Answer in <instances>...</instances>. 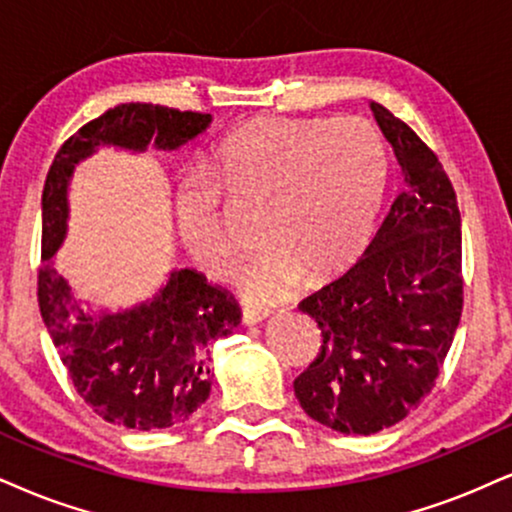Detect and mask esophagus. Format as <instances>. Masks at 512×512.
I'll return each instance as SVG.
<instances>
[{"mask_svg": "<svg viewBox=\"0 0 512 512\" xmlns=\"http://www.w3.org/2000/svg\"><path fill=\"white\" fill-rule=\"evenodd\" d=\"M266 318H268V311H256V308H244V311H242V323L246 327L263 323Z\"/></svg>", "mask_w": 512, "mask_h": 512, "instance_id": "obj_1", "label": "esophagus"}]
</instances>
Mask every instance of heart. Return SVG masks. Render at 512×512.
<instances>
[{
    "mask_svg": "<svg viewBox=\"0 0 512 512\" xmlns=\"http://www.w3.org/2000/svg\"><path fill=\"white\" fill-rule=\"evenodd\" d=\"M208 178L182 182L173 213L182 246L213 280L232 270L218 189L261 204L263 244L235 273L244 301H282L301 277L323 280L368 242L389 178L387 144L368 118H258L232 132L208 163Z\"/></svg>",
    "mask_w": 512,
    "mask_h": 512,
    "instance_id": "1",
    "label": "heart"
}]
</instances>
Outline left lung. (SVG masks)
<instances>
[{"mask_svg":"<svg viewBox=\"0 0 512 512\" xmlns=\"http://www.w3.org/2000/svg\"><path fill=\"white\" fill-rule=\"evenodd\" d=\"M406 189L353 266L301 301L320 353L294 380L306 415L342 434H375L430 394L463 311L460 211L437 154L370 102Z\"/></svg>","mask_w":512,"mask_h":512,"instance_id":"8db88e82","label":"left lung"}]
</instances>
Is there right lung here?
I'll use <instances>...</instances> for the list:
<instances>
[{
    "label": "right lung",
    "instance_id": "right-lung-1",
    "mask_svg": "<svg viewBox=\"0 0 512 512\" xmlns=\"http://www.w3.org/2000/svg\"><path fill=\"white\" fill-rule=\"evenodd\" d=\"M211 113L130 102L113 106L56 151L42 192V268L37 301L49 337L85 403L128 430L187 422L211 394L208 346L239 325L225 289L192 268L170 270L156 294L121 311H97L73 294L54 266L68 232L75 166L102 147L142 154L149 144L178 151L211 128Z\"/></svg>",
    "mask_w": 512,
    "mask_h": 512
}]
</instances>
